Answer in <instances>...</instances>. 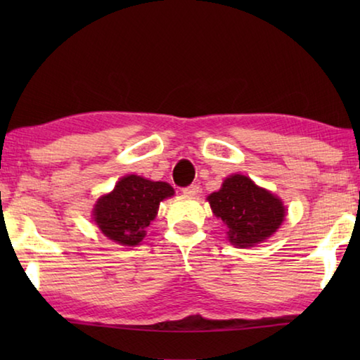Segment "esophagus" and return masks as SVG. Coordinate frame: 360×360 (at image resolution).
Here are the masks:
<instances>
[{
  "label": "esophagus",
  "mask_w": 360,
  "mask_h": 360,
  "mask_svg": "<svg viewBox=\"0 0 360 360\" xmlns=\"http://www.w3.org/2000/svg\"><path fill=\"white\" fill-rule=\"evenodd\" d=\"M198 191H200V187L197 184H191L187 187H182V193H186V195H197Z\"/></svg>",
  "instance_id": "34e87169"
}]
</instances>
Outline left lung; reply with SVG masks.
<instances>
[{
	"label": "left lung",
	"mask_w": 360,
	"mask_h": 360,
	"mask_svg": "<svg viewBox=\"0 0 360 360\" xmlns=\"http://www.w3.org/2000/svg\"><path fill=\"white\" fill-rule=\"evenodd\" d=\"M208 202L212 212L229 227L231 245L240 248L266 240L285 216L281 200L243 174L225 179L221 191L211 193Z\"/></svg>",
	"instance_id": "obj_1"
}]
</instances>
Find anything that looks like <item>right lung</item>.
Returning a JSON list of instances; mask_svg holds the SVG:
<instances>
[{
	"label": "right lung",
	"mask_w": 360,
	"mask_h": 360,
	"mask_svg": "<svg viewBox=\"0 0 360 360\" xmlns=\"http://www.w3.org/2000/svg\"><path fill=\"white\" fill-rule=\"evenodd\" d=\"M173 193V187L167 182L125 176L111 193L96 202L94 219L108 238L125 246H136L144 238V229L155 219L158 205Z\"/></svg>",
	"instance_id": "add662e5"
}]
</instances>
